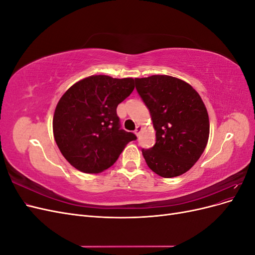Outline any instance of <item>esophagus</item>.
<instances>
[{"mask_svg":"<svg viewBox=\"0 0 255 255\" xmlns=\"http://www.w3.org/2000/svg\"><path fill=\"white\" fill-rule=\"evenodd\" d=\"M141 129H142V128H141L140 127H137L136 129H135V132H134L135 135H136V136H139V135H140V132H141Z\"/></svg>","mask_w":255,"mask_h":255,"instance_id":"esophagus-1","label":"esophagus"}]
</instances>
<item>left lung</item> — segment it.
Here are the masks:
<instances>
[{"label": "left lung", "instance_id": "left-lung-1", "mask_svg": "<svg viewBox=\"0 0 255 255\" xmlns=\"http://www.w3.org/2000/svg\"><path fill=\"white\" fill-rule=\"evenodd\" d=\"M135 85L156 130L155 144L141 150L146 165L163 177L188 171L202 155L210 135L201 97L186 82L169 75L135 79Z\"/></svg>", "mask_w": 255, "mask_h": 255}]
</instances>
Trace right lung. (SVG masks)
<instances>
[{"label":"right lung","mask_w":255,"mask_h":255,"mask_svg":"<svg viewBox=\"0 0 255 255\" xmlns=\"http://www.w3.org/2000/svg\"><path fill=\"white\" fill-rule=\"evenodd\" d=\"M134 80L92 75L60 98L54 113L53 133L64 157L85 173L113 166L126 145L137 137L120 128L117 106L132 94Z\"/></svg>","instance_id":"add662e5"}]
</instances>
